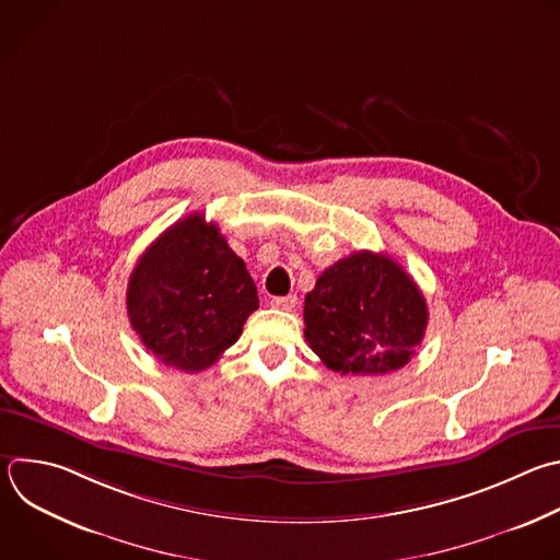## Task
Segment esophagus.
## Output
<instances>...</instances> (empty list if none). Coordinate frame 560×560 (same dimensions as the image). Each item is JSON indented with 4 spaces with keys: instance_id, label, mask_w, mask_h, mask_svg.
I'll return each mask as SVG.
<instances>
[{
    "instance_id": "obj_1",
    "label": "esophagus",
    "mask_w": 560,
    "mask_h": 560,
    "mask_svg": "<svg viewBox=\"0 0 560 560\" xmlns=\"http://www.w3.org/2000/svg\"><path fill=\"white\" fill-rule=\"evenodd\" d=\"M270 305H272V307H277V310H285V312H290V310H294V305H296V296H294V294H288V296H275V299L270 301Z\"/></svg>"
}]
</instances>
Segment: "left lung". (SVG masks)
Here are the masks:
<instances>
[{
    "label": "left lung",
    "instance_id": "obj_1",
    "mask_svg": "<svg viewBox=\"0 0 560 560\" xmlns=\"http://www.w3.org/2000/svg\"><path fill=\"white\" fill-rule=\"evenodd\" d=\"M305 338L327 369L340 374H389L422 342L427 301L389 255L358 250L318 279L305 296Z\"/></svg>",
    "mask_w": 560,
    "mask_h": 560
}]
</instances>
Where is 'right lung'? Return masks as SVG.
I'll return each mask as SVG.
<instances>
[{
  "label": "right lung",
  "mask_w": 560,
  "mask_h": 560,
  "mask_svg": "<svg viewBox=\"0 0 560 560\" xmlns=\"http://www.w3.org/2000/svg\"><path fill=\"white\" fill-rule=\"evenodd\" d=\"M257 307L244 259L202 213L166 229L142 253L127 283L133 331L160 362L186 374L218 362Z\"/></svg>",
  "instance_id": "add662e5"
}]
</instances>
